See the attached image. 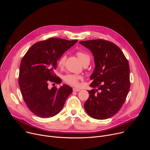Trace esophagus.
Masks as SVG:
<instances>
[{
  "mask_svg": "<svg viewBox=\"0 0 150 150\" xmlns=\"http://www.w3.org/2000/svg\"><path fill=\"white\" fill-rule=\"evenodd\" d=\"M73 91H76V92H78V91H80V90L78 89V88H73Z\"/></svg>",
  "mask_w": 150,
  "mask_h": 150,
  "instance_id": "esophagus-1",
  "label": "esophagus"
}]
</instances>
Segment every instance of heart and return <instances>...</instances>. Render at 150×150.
<instances>
[{"label": "heart", "mask_w": 150, "mask_h": 150, "mask_svg": "<svg viewBox=\"0 0 150 150\" xmlns=\"http://www.w3.org/2000/svg\"><path fill=\"white\" fill-rule=\"evenodd\" d=\"M77 56L79 59V60L81 61L82 64L86 63V62H90V56L82 51L79 50L76 52V53ZM67 60V56L65 54H62L60 58L58 59L57 61V67L60 68H63L65 66V62ZM63 79L67 83L74 85V86H76L79 83V80L82 79V76L76 74H68L65 75L63 77Z\"/></svg>", "instance_id": "b5f03b06"}]
</instances>
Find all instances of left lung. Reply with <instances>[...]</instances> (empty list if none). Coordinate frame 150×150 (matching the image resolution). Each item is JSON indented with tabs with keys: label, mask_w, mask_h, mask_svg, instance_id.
<instances>
[{
	"label": "left lung",
	"mask_w": 150,
	"mask_h": 150,
	"mask_svg": "<svg viewBox=\"0 0 150 150\" xmlns=\"http://www.w3.org/2000/svg\"><path fill=\"white\" fill-rule=\"evenodd\" d=\"M93 53L95 69L90 79L89 97L84 104L87 113L96 119H106L121 109L130 88L129 63L120 49L102 39L81 41Z\"/></svg>",
	"instance_id": "left-lung-1"
}]
</instances>
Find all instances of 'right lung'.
Instances as JSON below:
<instances>
[{
    "label": "right lung",
    "mask_w": 150,
    "mask_h": 150,
    "mask_svg": "<svg viewBox=\"0 0 150 150\" xmlns=\"http://www.w3.org/2000/svg\"><path fill=\"white\" fill-rule=\"evenodd\" d=\"M77 41L50 38L36 42L24 56L18 82L26 105L35 115L43 118L55 116L72 93V88L66 84L49 88L48 82L60 83L54 72L58 59Z\"/></svg>",
    "instance_id": "obj_1"
}]
</instances>
